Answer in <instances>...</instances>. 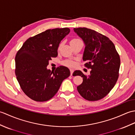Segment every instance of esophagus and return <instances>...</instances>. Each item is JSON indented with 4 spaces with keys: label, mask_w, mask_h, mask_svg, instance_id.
<instances>
[{
    "label": "esophagus",
    "mask_w": 135,
    "mask_h": 135,
    "mask_svg": "<svg viewBox=\"0 0 135 135\" xmlns=\"http://www.w3.org/2000/svg\"><path fill=\"white\" fill-rule=\"evenodd\" d=\"M70 73H71V75H72L73 73H74V70L73 69H70Z\"/></svg>",
    "instance_id": "34e87169"
}]
</instances>
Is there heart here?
Instances as JSON below:
<instances>
[{
	"label": "heart",
	"mask_w": 135,
	"mask_h": 135,
	"mask_svg": "<svg viewBox=\"0 0 135 135\" xmlns=\"http://www.w3.org/2000/svg\"><path fill=\"white\" fill-rule=\"evenodd\" d=\"M80 41L78 39H73V40H71V42H74V41ZM65 65L68 66V67H74L75 65V62L72 61H65L63 63Z\"/></svg>",
	"instance_id": "obj_1"
}]
</instances>
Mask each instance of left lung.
I'll return each instance as SVG.
<instances>
[{
  "label": "left lung",
  "mask_w": 135,
  "mask_h": 135,
  "mask_svg": "<svg viewBox=\"0 0 135 135\" xmlns=\"http://www.w3.org/2000/svg\"><path fill=\"white\" fill-rule=\"evenodd\" d=\"M85 44L83 60L91 69L85 75L76 70L73 74L83 78L77 86L79 93L86 100L96 101L104 97L115 86L118 78L120 58L114 44L107 37L86 28H74Z\"/></svg>",
  "instance_id": "left-lung-1"
}]
</instances>
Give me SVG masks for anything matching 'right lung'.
<instances>
[{
  "mask_svg": "<svg viewBox=\"0 0 135 135\" xmlns=\"http://www.w3.org/2000/svg\"><path fill=\"white\" fill-rule=\"evenodd\" d=\"M70 32L68 28L47 30L30 38L17 52L16 75L21 89L36 102H46L55 95L70 71L60 66L54 71L47 68L51 57L58 55L62 40Z\"/></svg>",
  "mask_w": 135,
  "mask_h": 135,
  "instance_id": "add662e5",
  "label": "right lung"
}]
</instances>
